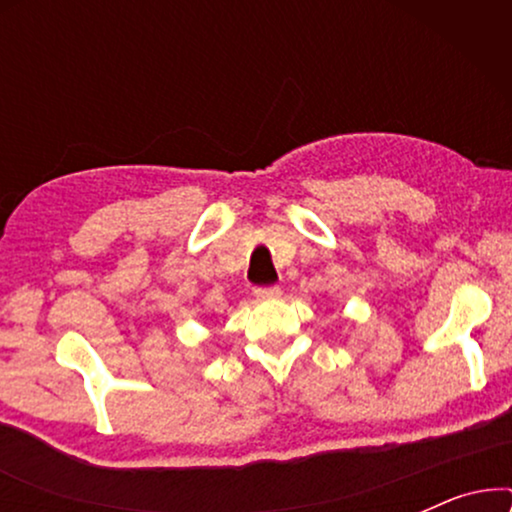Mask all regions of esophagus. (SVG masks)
<instances>
[{
	"mask_svg": "<svg viewBox=\"0 0 512 512\" xmlns=\"http://www.w3.org/2000/svg\"><path fill=\"white\" fill-rule=\"evenodd\" d=\"M256 300H275L282 296V289L279 286H258V289L254 291Z\"/></svg>",
	"mask_w": 512,
	"mask_h": 512,
	"instance_id": "1",
	"label": "esophagus"
}]
</instances>
